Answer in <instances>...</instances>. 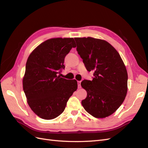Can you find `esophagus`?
Returning <instances> with one entry per match:
<instances>
[{"label":"esophagus","instance_id":"1","mask_svg":"<svg viewBox=\"0 0 148 148\" xmlns=\"http://www.w3.org/2000/svg\"><path fill=\"white\" fill-rule=\"evenodd\" d=\"M77 83H78V88H81V82L78 81Z\"/></svg>","mask_w":148,"mask_h":148}]
</instances>
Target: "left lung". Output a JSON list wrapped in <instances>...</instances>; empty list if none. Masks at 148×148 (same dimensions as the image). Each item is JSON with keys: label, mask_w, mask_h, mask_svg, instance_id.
Masks as SVG:
<instances>
[{"label": "left lung", "mask_w": 148, "mask_h": 148, "mask_svg": "<svg viewBox=\"0 0 148 148\" xmlns=\"http://www.w3.org/2000/svg\"><path fill=\"white\" fill-rule=\"evenodd\" d=\"M75 39L86 70L94 71L92 81L84 79L81 83L87 92L82 106L96 118L108 117L119 109L126 97V67L119 52L108 42L91 37Z\"/></svg>", "instance_id": "8db88e82"}]
</instances>
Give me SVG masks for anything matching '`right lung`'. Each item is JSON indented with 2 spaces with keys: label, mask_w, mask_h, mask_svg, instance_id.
Returning a JSON list of instances; mask_svg holds the SVG:
<instances>
[{
  "label": "right lung",
  "mask_w": 148,
  "mask_h": 148,
  "mask_svg": "<svg viewBox=\"0 0 148 148\" xmlns=\"http://www.w3.org/2000/svg\"><path fill=\"white\" fill-rule=\"evenodd\" d=\"M76 47L73 38H52L31 53L23 78V91L30 108L40 118L53 119L65 110L77 89V80L61 78L65 56Z\"/></svg>",
  "instance_id": "right-lung-1"
}]
</instances>
